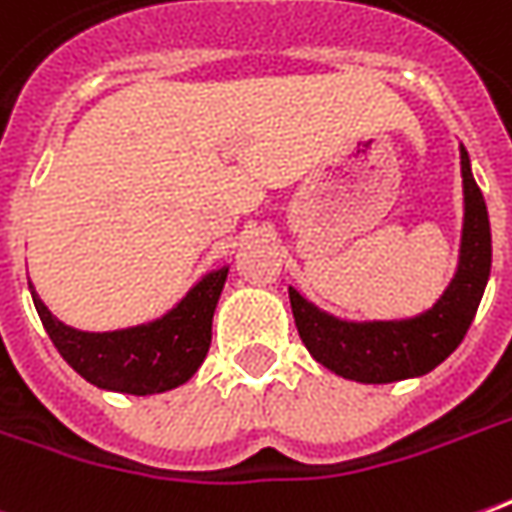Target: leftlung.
<instances>
[{"mask_svg":"<svg viewBox=\"0 0 512 512\" xmlns=\"http://www.w3.org/2000/svg\"><path fill=\"white\" fill-rule=\"evenodd\" d=\"M460 169L466 194L460 266L432 310L407 321L352 324L316 310L293 288L288 291L293 321L307 352L338 377L371 385L421 377L443 363L466 338L491 274V224L466 149H460Z\"/></svg>","mask_w":512,"mask_h":512,"instance_id":"obj_1","label":"left lung"}]
</instances>
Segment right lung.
Instances as JSON below:
<instances>
[{
	"label": "right lung",
	"mask_w": 512,
	"mask_h": 512,
	"mask_svg": "<svg viewBox=\"0 0 512 512\" xmlns=\"http://www.w3.org/2000/svg\"><path fill=\"white\" fill-rule=\"evenodd\" d=\"M224 280L227 268H219L196 282L163 318L116 332L71 330L46 310L35 291L32 302L55 349L80 377L96 388L146 396L177 388L202 366Z\"/></svg>",
	"instance_id": "obj_1"
}]
</instances>
